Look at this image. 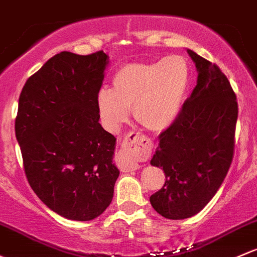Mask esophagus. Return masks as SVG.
I'll return each instance as SVG.
<instances>
[{"label": "esophagus", "instance_id": "34e87169", "mask_svg": "<svg viewBox=\"0 0 257 257\" xmlns=\"http://www.w3.org/2000/svg\"><path fill=\"white\" fill-rule=\"evenodd\" d=\"M151 153L150 139L140 133L126 134L121 142V150L118 154L117 163L121 171H136L139 163Z\"/></svg>", "mask_w": 257, "mask_h": 257}]
</instances>
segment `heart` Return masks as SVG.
<instances>
[{
	"label": "heart",
	"instance_id": "1",
	"mask_svg": "<svg viewBox=\"0 0 257 257\" xmlns=\"http://www.w3.org/2000/svg\"><path fill=\"white\" fill-rule=\"evenodd\" d=\"M188 85L190 67L180 55L126 64L115 72L113 88L103 87L97 94L99 118L108 131L117 133L133 108L140 125L163 132L177 119Z\"/></svg>",
	"mask_w": 257,
	"mask_h": 257
}]
</instances>
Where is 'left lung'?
<instances>
[{"label": "left lung", "instance_id": "1", "mask_svg": "<svg viewBox=\"0 0 257 257\" xmlns=\"http://www.w3.org/2000/svg\"><path fill=\"white\" fill-rule=\"evenodd\" d=\"M196 64L197 85L170 128L159 137L153 166L166 181L150 197L154 209L167 219H186L207 206L219 190L234 155L236 96L215 64L187 49Z\"/></svg>", "mask_w": 257, "mask_h": 257}]
</instances>
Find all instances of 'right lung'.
<instances>
[{
    "label": "right lung",
    "mask_w": 257,
    "mask_h": 257,
    "mask_svg": "<svg viewBox=\"0 0 257 257\" xmlns=\"http://www.w3.org/2000/svg\"><path fill=\"white\" fill-rule=\"evenodd\" d=\"M109 63L103 51H61L27 80L16 138L32 190L53 212L87 221L109 206L119 170L115 138L99 124L97 94Z\"/></svg>",
    "instance_id": "add662e5"
}]
</instances>
